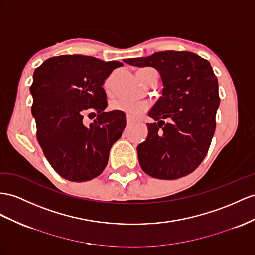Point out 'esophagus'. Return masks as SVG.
Masks as SVG:
<instances>
[{
    "label": "esophagus",
    "instance_id": "esophagus-1",
    "mask_svg": "<svg viewBox=\"0 0 255 255\" xmlns=\"http://www.w3.org/2000/svg\"><path fill=\"white\" fill-rule=\"evenodd\" d=\"M126 122H127V125L128 126H130V125H132V123H133V120H131L130 119L129 116H127V119H126Z\"/></svg>",
    "mask_w": 255,
    "mask_h": 255
}]
</instances>
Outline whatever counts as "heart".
I'll return each instance as SVG.
<instances>
[{
  "instance_id": "heart-1",
  "label": "heart",
  "mask_w": 255,
  "mask_h": 255,
  "mask_svg": "<svg viewBox=\"0 0 255 255\" xmlns=\"http://www.w3.org/2000/svg\"><path fill=\"white\" fill-rule=\"evenodd\" d=\"M112 107L114 110L123 111L129 117H136L148 108L146 102L132 99H117L112 103Z\"/></svg>"
}]
</instances>
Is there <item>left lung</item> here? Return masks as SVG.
I'll return each instance as SVG.
<instances>
[{
  "label": "left lung",
  "mask_w": 255,
  "mask_h": 255,
  "mask_svg": "<svg viewBox=\"0 0 255 255\" xmlns=\"http://www.w3.org/2000/svg\"><path fill=\"white\" fill-rule=\"evenodd\" d=\"M124 62L156 69L164 85L148 111L154 122L146 124L147 138L136 147L143 171L161 180L192 173L211 144L220 104L218 78L210 63L191 51L174 50ZM165 118L171 122L165 124Z\"/></svg>",
  "instance_id": "8db88e82"
}]
</instances>
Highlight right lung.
I'll use <instances>...</instances> for the list:
<instances>
[{
	"instance_id": "right-lung-1",
	"label": "right lung",
	"mask_w": 255,
	"mask_h": 255,
	"mask_svg": "<svg viewBox=\"0 0 255 255\" xmlns=\"http://www.w3.org/2000/svg\"><path fill=\"white\" fill-rule=\"evenodd\" d=\"M120 61H103L83 55L51 57L35 69L30 93L37 141L45 157L62 178L93 180L107 167L109 153L126 126V114L106 112L103 84ZM98 113L86 127L83 114Z\"/></svg>"
}]
</instances>
